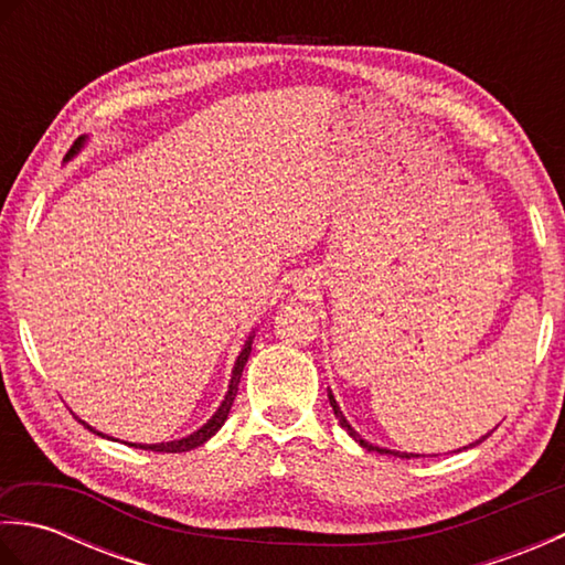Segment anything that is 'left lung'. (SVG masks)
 <instances>
[{"instance_id":"8db88e82","label":"left lung","mask_w":565,"mask_h":565,"mask_svg":"<svg viewBox=\"0 0 565 565\" xmlns=\"http://www.w3.org/2000/svg\"><path fill=\"white\" fill-rule=\"evenodd\" d=\"M328 398H330V405H332V413H334V417H338L340 419V425H342V429H347V435H350L356 444H359V447H362V449H366V451H371V454H381V456H395V459H417V456L419 454H407V451H395V449H386V447H379V444H371L369 439H364L362 435H359V431L350 425V419H347L344 417V413L340 411V405H338V401H334V395H332V391L328 388ZM488 435H490V431H488ZM488 435H483L481 439H476L473 444H468V447H463V449H473L476 447V444H481L483 439H488ZM456 451H461V449H456ZM425 456V454H423Z\"/></svg>"}]
</instances>
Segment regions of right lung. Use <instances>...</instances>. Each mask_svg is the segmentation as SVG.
Returning a JSON list of instances; mask_svg holds the SVG:
<instances>
[{
    "label": "right lung",
    "instance_id": "add662e5",
    "mask_svg": "<svg viewBox=\"0 0 565 565\" xmlns=\"http://www.w3.org/2000/svg\"><path fill=\"white\" fill-rule=\"evenodd\" d=\"M87 146V136H82L75 146L70 148V152L65 154V162H70L72 158H77L79 154V150ZM252 340H255V330L249 332V338L245 340V344H243V350H239V354H237V359H235V366H233V374H231V383H227V391H225V398L221 401V405H218V411H215L206 423H203L196 431H191V435H186V437H182V439H172V441H158V444H136V441H126L128 447H136V449H148V451H167V454H179V451H191V449H196V447H201L203 441H209L215 431H218L223 425H225V419H227V413H231V407H233V401H235V395H237V386H239V376H243V369H245V364H247V359H249V352H252ZM79 423L87 427V429H92L94 435H99V437H106L104 431H97L94 427H89L87 423H84V419H79ZM106 439H111V437H106Z\"/></svg>",
    "mask_w": 565,
    "mask_h": 565
}]
</instances>
